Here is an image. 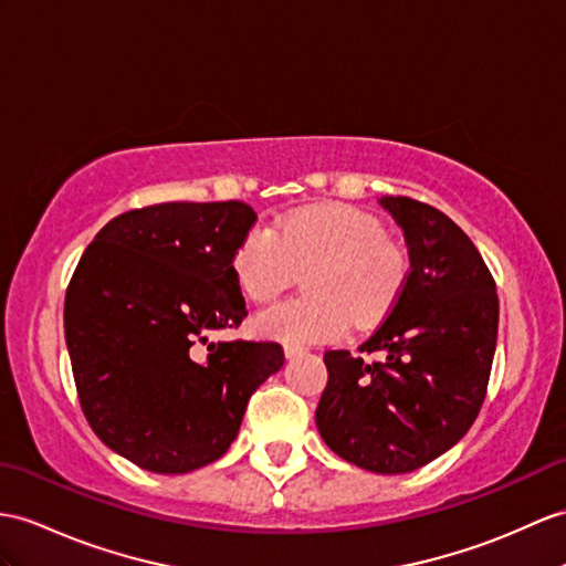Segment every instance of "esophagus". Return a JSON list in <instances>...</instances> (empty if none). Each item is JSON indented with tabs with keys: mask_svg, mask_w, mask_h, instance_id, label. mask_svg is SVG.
I'll use <instances>...</instances> for the list:
<instances>
[{
	"mask_svg": "<svg viewBox=\"0 0 566 566\" xmlns=\"http://www.w3.org/2000/svg\"><path fill=\"white\" fill-rule=\"evenodd\" d=\"M302 355V348L300 346H285V357L287 360H295V357Z\"/></svg>",
	"mask_w": 566,
	"mask_h": 566,
	"instance_id": "obj_1",
	"label": "esophagus"
}]
</instances>
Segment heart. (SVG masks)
<instances>
[{
    "label": "heart",
    "instance_id": "1",
    "mask_svg": "<svg viewBox=\"0 0 566 566\" xmlns=\"http://www.w3.org/2000/svg\"><path fill=\"white\" fill-rule=\"evenodd\" d=\"M307 297L254 316L259 336L312 346L336 340L350 324H377L391 312L408 279V256L384 228L348 203H324L256 226L232 254V275L252 302H273L305 273Z\"/></svg>",
    "mask_w": 566,
    "mask_h": 566
}]
</instances>
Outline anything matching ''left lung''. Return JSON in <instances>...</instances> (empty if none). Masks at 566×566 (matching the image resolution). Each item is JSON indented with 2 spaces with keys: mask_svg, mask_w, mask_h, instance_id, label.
<instances>
[{
  "mask_svg": "<svg viewBox=\"0 0 566 566\" xmlns=\"http://www.w3.org/2000/svg\"><path fill=\"white\" fill-rule=\"evenodd\" d=\"M403 230L410 271L387 319L360 353L326 350L316 427L326 447L371 473L398 475L434 461L471 430L485 401L500 300L471 238L434 206L381 197Z\"/></svg>",
  "mask_w": 566,
  "mask_h": 566,
  "instance_id": "obj_1",
  "label": "left lung"
}]
</instances>
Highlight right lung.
I'll return each mask as SVG.
<instances>
[{
  "label": "right lung",
  "mask_w": 566,
  "mask_h": 566,
  "mask_svg": "<svg viewBox=\"0 0 566 566\" xmlns=\"http://www.w3.org/2000/svg\"><path fill=\"white\" fill-rule=\"evenodd\" d=\"M256 213L170 201L109 220L69 281L64 336L81 410L105 447L179 475L223 457L279 343L209 340L247 316L232 254Z\"/></svg>",
  "instance_id": "right-lung-1"
}]
</instances>
